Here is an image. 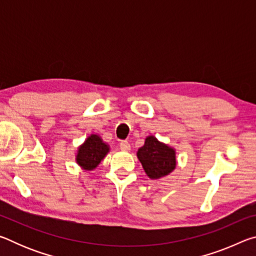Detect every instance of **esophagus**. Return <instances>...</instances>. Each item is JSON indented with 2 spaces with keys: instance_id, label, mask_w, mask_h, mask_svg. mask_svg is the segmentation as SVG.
<instances>
[{
  "instance_id": "obj_1",
  "label": "esophagus",
  "mask_w": 256,
  "mask_h": 256,
  "mask_svg": "<svg viewBox=\"0 0 256 256\" xmlns=\"http://www.w3.org/2000/svg\"><path fill=\"white\" fill-rule=\"evenodd\" d=\"M120 150H123V151H128L130 149H131V146H130V144L128 141H120Z\"/></svg>"
}]
</instances>
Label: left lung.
Wrapping results in <instances>:
<instances>
[{
  "mask_svg": "<svg viewBox=\"0 0 256 256\" xmlns=\"http://www.w3.org/2000/svg\"><path fill=\"white\" fill-rule=\"evenodd\" d=\"M138 158L150 178L166 176L176 166L174 149L159 142L154 136L146 138L144 146L138 150Z\"/></svg>",
  "mask_w": 256,
  "mask_h": 256,
  "instance_id": "8db88e82",
  "label": "left lung"
}]
</instances>
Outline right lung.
<instances>
[{"label": "right lung", "mask_w": 256, "mask_h": 256, "mask_svg": "<svg viewBox=\"0 0 256 256\" xmlns=\"http://www.w3.org/2000/svg\"><path fill=\"white\" fill-rule=\"evenodd\" d=\"M108 146L104 144L102 140L96 134H92L79 148V154L76 156V162L81 167L86 170L96 168L102 159L108 152Z\"/></svg>", "instance_id": "1"}]
</instances>
